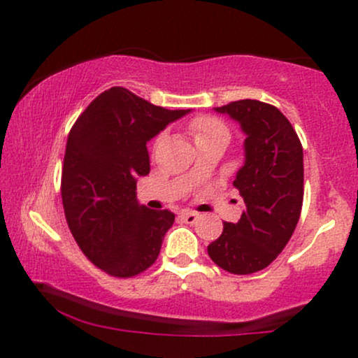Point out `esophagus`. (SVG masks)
<instances>
[{
    "instance_id": "1",
    "label": "esophagus",
    "mask_w": 358,
    "mask_h": 358,
    "mask_svg": "<svg viewBox=\"0 0 358 358\" xmlns=\"http://www.w3.org/2000/svg\"><path fill=\"white\" fill-rule=\"evenodd\" d=\"M180 219H182L183 222H187V224H195V222L199 220V213L185 210V212L180 213Z\"/></svg>"
}]
</instances>
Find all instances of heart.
I'll return each mask as SVG.
<instances>
[{"instance_id": "1", "label": "heart", "mask_w": 358, "mask_h": 358, "mask_svg": "<svg viewBox=\"0 0 358 358\" xmlns=\"http://www.w3.org/2000/svg\"><path fill=\"white\" fill-rule=\"evenodd\" d=\"M190 133L193 134L196 143L203 141V139H210L215 136L229 138V129L220 119L212 116H199L190 122ZM159 139H156L158 143Z\"/></svg>"}]
</instances>
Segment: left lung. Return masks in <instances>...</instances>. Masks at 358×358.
Here are the masks:
<instances>
[{"mask_svg": "<svg viewBox=\"0 0 358 358\" xmlns=\"http://www.w3.org/2000/svg\"><path fill=\"white\" fill-rule=\"evenodd\" d=\"M217 113L229 114L244 131V166L234 187L245 210L237 224L224 222L208 256L232 274L268 268L293 236L303 205V146L296 131L274 106L254 99L231 102Z\"/></svg>", "mask_w": 358, "mask_h": 358, "instance_id": "8db88e82", "label": "left lung"}]
</instances>
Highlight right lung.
Returning a JSON list of instances; mask_svg holds the SVG:
<instances>
[{
	"instance_id": "add662e5",
	"label": "right lung",
	"mask_w": 358,
	"mask_h": 358,
	"mask_svg": "<svg viewBox=\"0 0 358 358\" xmlns=\"http://www.w3.org/2000/svg\"><path fill=\"white\" fill-rule=\"evenodd\" d=\"M190 109L170 110L124 87L99 94L69 133L62 203L73 239L97 268L131 278L150 268L175 215L138 202L150 173L146 143Z\"/></svg>"
}]
</instances>
